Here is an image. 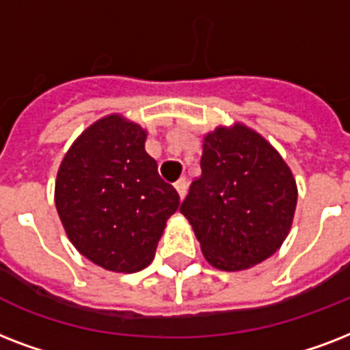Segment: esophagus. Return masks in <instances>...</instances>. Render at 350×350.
Instances as JSON below:
<instances>
[{
    "instance_id": "obj_1",
    "label": "esophagus",
    "mask_w": 350,
    "mask_h": 350,
    "mask_svg": "<svg viewBox=\"0 0 350 350\" xmlns=\"http://www.w3.org/2000/svg\"><path fill=\"white\" fill-rule=\"evenodd\" d=\"M175 189H177L178 197L184 199L186 193H188V180H186V178H178L177 183H175Z\"/></svg>"
}]
</instances>
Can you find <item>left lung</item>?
<instances>
[{"instance_id":"8db88e82","label":"left lung","mask_w":350,"mask_h":350,"mask_svg":"<svg viewBox=\"0 0 350 350\" xmlns=\"http://www.w3.org/2000/svg\"><path fill=\"white\" fill-rule=\"evenodd\" d=\"M297 184L279 151L234 122L202 137L200 175L180 206L212 267L239 272L281 248L292 228Z\"/></svg>"}]
</instances>
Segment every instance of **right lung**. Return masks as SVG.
I'll return each mask as SVG.
<instances>
[{
  "label": "right lung",
  "mask_w": 350,
  "mask_h": 350,
  "mask_svg": "<svg viewBox=\"0 0 350 350\" xmlns=\"http://www.w3.org/2000/svg\"><path fill=\"white\" fill-rule=\"evenodd\" d=\"M148 131L124 115L102 116L75 140L58 167L54 204L72 246L118 273L153 261L178 193L146 151Z\"/></svg>",
  "instance_id": "obj_1"
}]
</instances>
